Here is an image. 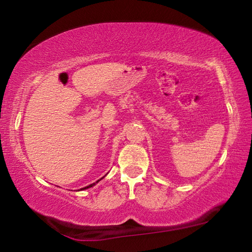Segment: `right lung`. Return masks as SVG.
Masks as SVG:
<instances>
[{
  "instance_id": "1",
  "label": "right lung",
  "mask_w": 252,
  "mask_h": 252,
  "mask_svg": "<svg viewBox=\"0 0 252 252\" xmlns=\"http://www.w3.org/2000/svg\"><path fill=\"white\" fill-rule=\"evenodd\" d=\"M105 177V176H104ZM103 177V178H104ZM103 178H101L100 179V180H97L96 182H94V183H92V185H89V186H87V187H84V188H82V189H81V190H84V189H88V188H91V187H93V186H95V183H97V182H99V181H101L102 180V179H103Z\"/></svg>"
}]
</instances>
